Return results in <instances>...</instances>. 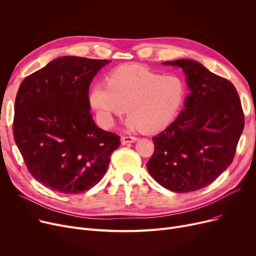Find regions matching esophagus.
Wrapping results in <instances>:
<instances>
[{"instance_id":"obj_1","label":"esophagus","mask_w":256,"mask_h":256,"mask_svg":"<svg viewBox=\"0 0 256 256\" xmlns=\"http://www.w3.org/2000/svg\"><path fill=\"white\" fill-rule=\"evenodd\" d=\"M137 141V137L134 136H124L121 137V143L122 144H126V143H132Z\"/></svg>"}]
</instances>
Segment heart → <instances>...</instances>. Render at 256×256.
Wrapping results in <instances>:
<instances>
[{
	"label": "heart",
	"mask_w": 256,
	"mask_h": 256,
	"mask_svg": "<svg viewBox=\"0 0 256 256\" xmlns=\"http://www.w3.org/2000/svg\"><path fill=\"white\" fill-rule=\"evenodd\" d=\"M106 80V85L96 83L89 92V102L106 128L128 109L130 128L146 132L163 130L178 113L186 91L182 78L137 64L117 67Z\"/></svg>",
	"instance_id": "heart-1"
}]
</instances>
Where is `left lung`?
<instances>
[{"label": "left lung", "instance_id": "left-lung-1", "mask_svg": "<svg viewBox=\"0 0 256 256\" xmlns=\"http://www.w3.org/2000/svg\"><path fill=\"white\" fill-rule=\"evenodd\" d=\"M164 64L182 67L191 93L186 109L152 138L154 152L146 167L166 189L193 192L212 184L232 163L244 112L230 80L193 60Z\"/></svg>", "mask_w": 256, "mask_h": 256}]
</instances>
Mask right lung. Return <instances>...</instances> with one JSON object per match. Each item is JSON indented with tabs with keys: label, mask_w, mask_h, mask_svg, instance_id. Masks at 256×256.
<instances>
[{
	"label": "right lung",
	"mask_w": 256,
	"mask_h": 256,
	"mask_svg": "<svg viewBox=\"0 0 256 256\" xmlns=\"http://www.w3.org/2000/svg\"><path fill=\"white\" fill-rule=\"evenodd\" d=\"M110 60L59 57L22 82L13 137L31 176L63 194H78L104 176L120 137L94 124L89 86Z\"/></svg>",
	"instance_id": "right-lung-1"
}]
</instances>
